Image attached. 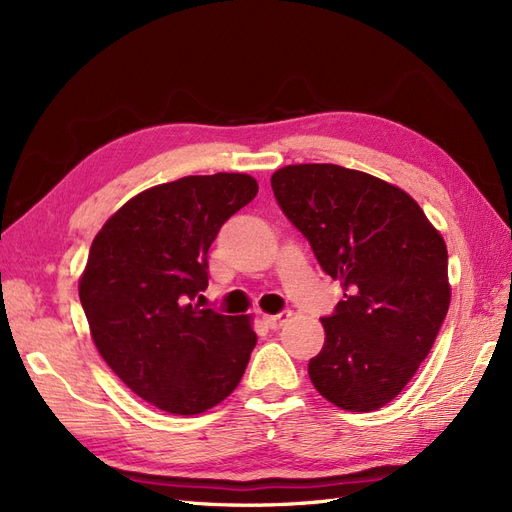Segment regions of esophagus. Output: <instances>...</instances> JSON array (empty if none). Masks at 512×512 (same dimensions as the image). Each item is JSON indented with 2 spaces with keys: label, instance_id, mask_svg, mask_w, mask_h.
Listing matches in <instances>:
<instances>
[{
  "label": "esophagus",
  "instance_id": "1",
  "mask_svg": "<svg viewBox=\"0 0 512 512\" xmlns=\"http://www.w3.org/2000/svg\"><path fill=\"white\" fill-rule=\"evenodd\" d=\"M290 316H292L290 309H282L280 314H265V316H262V320L267 322V327H271V329H280L284 322H288V320H290Z\"/></svg>",
  "mask_w": 512,
  "mask_h": 512
}]
</instances>
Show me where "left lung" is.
Returning a JSON list of instances; mask_svg holds the SVG:
<instances>
[{
	"label": "left lung",
	"mask_w": 512,
	"mask_h": 512,
	"mask_svg": "<svg viewBox=\"0 0 512 512\" xmlns=\"http://www.w3.org/2000/svg\"><path fill=\"white\" fill-rule=\"evenodd\" d=\"M271 188L322 271L346 290L322 318L327 339L309 378L342 410L386 406L425 361L448 312L444 239L412 196L361 170L294 164L273 173Z\"/></svg>",
	"instance_id": "obj_1"
}]
</instances>
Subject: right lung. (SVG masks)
I'll return each instance as SVG.
<instances>
[{
	"instance_id": "1",
	"label": "right lung",
	"mask_w": 512,
	"mask_h": 512,
	"mask_svg": "<svg viewBox=\"0 0 512 512\" xmlns=\"http://www.w3.org/2000/svg\"><path fill=\"white\" fill-rule=\"evenodd\" d=\"M258 194L250 175H194L130 198L91 243L79 297L91 337L121 382L170 414L226 399L256 346L250 318L200 307L209 247Z\"/></svg>"
}]
</instances>
